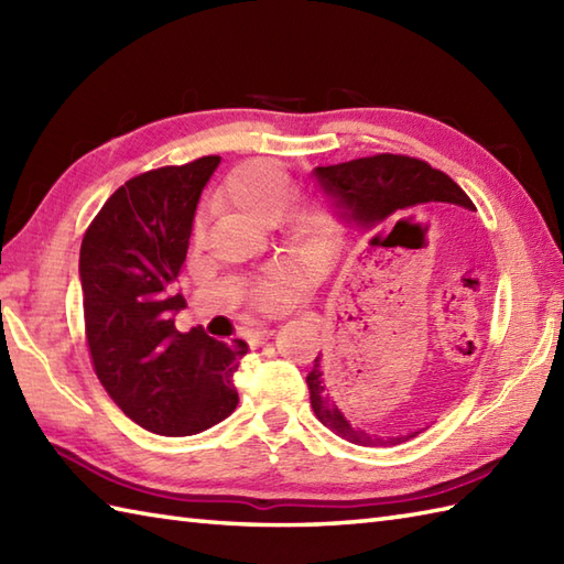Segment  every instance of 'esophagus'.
I'll list each match as a JSON object with an SVG mask.
<instances>
[{
    "instance_id": "esophagus-1",
    "label": "esophagus",
    "mask_w": 564,
    "mask_h": 564,
    "mask_svg": "<svg viewBox=\"0 0 564 564\" xmlns=\"http://www.w3.org/2000/svg\"><path fill=\"white\" fill-rule=\"evenodd\" d=\"M271 337H273V329H271V327H259V329L251 332L249 344H251V346H259V344H263V341H269Z\"/></svg>"
}]
</instances>
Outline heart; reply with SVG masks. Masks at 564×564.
Masks as SVG:
<instances>
[{"label": "heart", "instance_id": "obj_1", "mask_svg": "<svg viewBox=\"0 0 564 564\" xmlns=\"http://www.w3.org/2000/svg\"><path fill=\"white\" fill-rule=\"evenodd\" d=\"M225 194L237 208H242L259 223H275L283 215L285 235L295 245H310L322 230L319 215L307 206H293L289 212L293 184L291 176L281 166L267 160H251L235 166L225 182ZM289 285V273L283 269H273L259 285V301L263 305H273L283 295Z\"/></svg>", "mask_w": 564, "mask_h": 564}]
</instances>
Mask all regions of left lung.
Wrapping results in <instances>:
<instances>
[{
	"mask_svg": "<svg viewBox=\"0 0 564 564\" xmlns=\"http://www.w3.org/2000/svg\"><path fill=\"white\" fill-rule=\"evenodd\" d=\"M313 176L337 218L361 235H378L388 227L398 230L404 220L422 215L419 210H424L429 203H451L465 210L475 208L451 176L404 154H376V158L315 166ZM305 380L315 416L334 434L358 446H398L426 429H414L400 436H378L351 424L334 402L332 378L322 364V354L315 358V366Z\"/></svg>",
	"mask_w": 564,
	"mask_h": 564,
	"instance_id": "1",
	"label": "left lung"
}]
</instances>
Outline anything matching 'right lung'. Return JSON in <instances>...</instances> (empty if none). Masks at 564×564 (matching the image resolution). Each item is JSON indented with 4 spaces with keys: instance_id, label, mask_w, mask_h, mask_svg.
Returning a JSON list of instances; mask_svg holds the SVG:
<instances>
[{
    "instance_id": "obj_1",
    "label": "right lung",
    "mask_w": 564,
    "mask_h": 564,
    "mask_svg": "<svg viewBox=\"0 0 564 564\" xmlns=\"http://www.w3.org/2000/svg\"><path fill=\"white\" fill-rule=\"evenodd\" d=\"M220 158L130 178L104 203L79 249L91 364L111 400L142 429L191 436L235 412V373L247 341L182 334L174 283L188 251L203 188Z\"/></svg>"
}]
</instances>
